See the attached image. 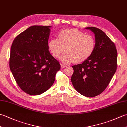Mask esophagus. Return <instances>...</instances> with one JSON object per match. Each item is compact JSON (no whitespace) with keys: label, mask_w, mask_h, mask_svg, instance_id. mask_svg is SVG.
Returning <instances> with one entry per match:
<instances>
[{"label":"esophagus","mask_w":127,"mask_h":127,"mask_svg":"<svg viewBox=\"0 0 127 127\" xmlns=\"http://www.w3.org/2000/svg\"><path fill=\"white\" fill-rule=\"evenodd\" d=\"M66 66V65H65V64H61V67L62 69H63V68H65V67Z\"/></svg>","instance_id":"esophagus-1"}]
</instances>
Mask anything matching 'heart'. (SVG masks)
<instances>
[{
  "mask_svg": "<svg viewBox=\"0 0 127 127\" xmlns=\"http://www.w3.org/2000/svg\"><path fill=\"white\" fill-rule=\"evenodd\" d=\"M58 39H51L47 46L55 58H58L65 49L66 52L60 58L64 63L84 62L90 57L95 49L94 37L76 28L62 30L58 33Z\"/></svg>",
  "mask_w": 127,
  "mask_h": 127,
  "instance_id": "b5f03b06",
  "label": "heart"
}]
</instances>
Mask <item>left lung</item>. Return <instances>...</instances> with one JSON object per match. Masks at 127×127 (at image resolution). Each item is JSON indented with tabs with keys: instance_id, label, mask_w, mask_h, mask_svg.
<instances>
[{
	"instance_id": "8db88e82",
	"label": "left lung",
	"mask_w": 127,
	"mask_h": 127,
	"mask_svg": "<svg viewBox=\"0 0 127 127\" xmlns=\"http://www.w3.org/2000/svg\"><path fill=\"white\" fill-rule=\"evenodd\" d=\"M85 28L94 34L95 49L87 60L72 66L71 80L78 92L92 98L101 93L109 84L117 69V52L114 43L101 29Z\"/></svg>"
}]
</instances>
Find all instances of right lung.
<instances>
[{
  "label": "right lung",
  "instance_id": "add662e5",
  "mask_svg": "<svg viewBox=\"0 0 127 127\" xmlns=\"http://www.w3.org/2000/svg\"><path fill=\"white\" fill-rule=\"evenodd\" d=\"M51 27H30L16 37L11 47V71L21 90L31 95L48 90L61 68L48 51Z\"/></svg>",
  "mask_w": 127,
  "mask_h": 127
}]
</instances>
